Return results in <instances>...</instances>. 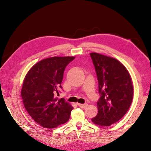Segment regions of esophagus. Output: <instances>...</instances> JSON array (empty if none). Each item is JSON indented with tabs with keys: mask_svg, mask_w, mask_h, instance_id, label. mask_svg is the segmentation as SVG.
<instances>
[{
	"mask_svg": "<svg viewBox=\"0 0 151 151\" xmlns=\"http://www.w3.org/2000/svg\"><path fill=\"white\" fill-rule=\"evenodd\" d=\"M78 106L81 108H86L88 106V104H78Z\"/></svg>",
	"mask_w": 151,
	"mask_h": 151,
	"instance_id": "1",
	"label": "esophagus"
}]
</instances>
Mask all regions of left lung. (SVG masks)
<instances>
[{"label":"left lung","instance_id":"1","mask_svg":"<svg viewBox=\"0 0 151 151\" xmlns=\"http://www.w3.org/2000/svg\"><path fill=\"white\" fill-rule=\"evenodd\" d=\"M99 82L100 98L98 114L93 123L107 127L116 123L126 114L133 99V85L129 73L116 59L90 53Z\"/></svg>","mask_w":151,"mask_h":151}]
</instances>
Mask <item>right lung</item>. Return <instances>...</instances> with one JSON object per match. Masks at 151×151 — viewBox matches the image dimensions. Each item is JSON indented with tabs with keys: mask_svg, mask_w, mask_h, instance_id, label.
Listing matches in <instances>:
<instances>
[{
	"mask_svg": "<svg viewBox=\"0 0 151 151\" xmlns=\"http://www.w3.org/2000/svg\"><path fill=\"white\" fill-rule=\"evenodd\" d=\"M75 57H52L44 59L27 74L21 89V98L31 117L41 126L54 129L69 119L73 109L65 99L56 94L62 89L63 73Z\"/></svg>",
	"mask_w": 151,
	"mask_h": 151,
	"instance_id": "1",
	"label": "right lung"
}]
</instances>
